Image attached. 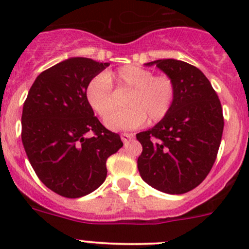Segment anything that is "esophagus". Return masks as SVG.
Listing matches in <instances>:
<instances>
[{
  "label": "esophagus",
  "instance_id": "esophagus-1",
  "mask_svg": "<svg viewBox=\"0 0 249 249\" xmlns=\"http://www.w3.org/2000/svg\"><path fill=\"white\" fill-rule=\"evenodd\" d=\"M120 137H122L123 142L127 143L130 140L134 139V135H132V134H127V132H123V134L120 135Z\"/></svg>",
  "mask_w": 249,
  "mask_h": 249
}]
</instances>
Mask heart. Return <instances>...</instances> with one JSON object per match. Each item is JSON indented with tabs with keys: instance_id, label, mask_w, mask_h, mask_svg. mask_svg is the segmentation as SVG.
<instances>
[{
	"instance_id": "obj_1",
	"label": "heart",
	"mask_w": 249,
	"mask_h": 249,
	"mask_svg": "<svg viewBox=\"0 0 249 249\" xmlns=\"http://www.w3.org/2000/svg\"><path fill=\"white\" fill-rule=\"evenodd\" d=\"M130 90L124 102L126 109L109 112L114 107L111 84ZM177 89L167 76H154L152 71L135 65H126L115 72L94 77L85 87V99L91 109L105 119L112 130H130L139 127L145 119L158 123L171 112Z\"/></svg>"
}]
</instances>
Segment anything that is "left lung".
Returning <instances> with one entry per match:
<instances>
[{
	"label": "left lung",
	"instance_id": "1",
	"mask_svg": "<svg viewBox=\"0 0 249 249\" xmlns=\"http://www.w3.org/2000/svg\"><path fill=\"white\" fill-rule=\"evenodd\" d=\"M177 89L171 112L140 132L137 167L142 179L166 194H184L207 177L217 159L224 117L217 92L197 67L175 59L157 60Z\"/></svg>",
	"mask_w": 249,
	"mask_h": 249
}]
</instances>
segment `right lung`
Instances as JSON below:
<instances>
[{
    "instance_id": "right-lung-1",
    "label": "right lung",
    "mask_w": 249,
    "mask_h": 249,
    "mask_svg": "<svg viewBox=\"0 0 249 249\" xmlns=\"http://www.w3.org/2000/svg\"><path fill=\"white\" fill-rule=\"evenodd\" d=\"M108 66L71 57L36 78L21 115V140L32 169L56 194L76 199L96 190L106 161L123 147L120 136L94 115L85 87Z\"/></svg>"
}]
</instances>
